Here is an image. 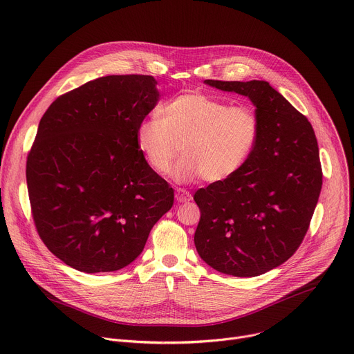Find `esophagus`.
<instances>
[{"label":"esophagus","mask_w":354,"mask_h":354,"mask_svg":"<svg viewBox=\"0 0 354 354\" xmlns=\"http://www.w3.org/2000/svg\"><path fill=\"white\" fill-rule=\"evenodd\" d=\"M175 197H176V200L179 201V203H186V201L192 200V194L187 190H185V189H176Z\"/></svg>","instance_id":"1"}]
</instances>
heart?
Returning <instances> with one entry per match:
<instances>
[{"mask_svg": "<svg viewBox=\"0 0 354 354\" xmlns=\"http://www.w3.org/2000/svg\"><path fill=\"white\" fill-rule=\"evenodd\" d=\"M258 137L254 109L205 93L174 97L161 108V118L149 116L137 129L138 149L160 175L171 171L182 148L185 156L174 169L178 182L227 180L248 161Z\"/></svg>", "mask_w": 354, "mask_h": 354, "instance_id": "b5f03b06", "label": "heart"}]
</instances>
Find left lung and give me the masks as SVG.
I'll return each mask as SVG.
<instances>
[{"mask_svg": "<svg viewBox=\"0 0 354 354\" xmlns=\"http://www.w3.org/2000/svg\"><path fill=\"white\" fill-rule=\"evenodd\" d=\"M205 84L246 96L259 137L235 175L194 193L196 250L220 273L255 277L290 259L308 231L322 187L317 137L308 119L268 81Z\"/></svg>", "mask_w": 354, "mask_h": 354, "instance_id": "left-lung-1", "label": "left lung"}]
</instances>
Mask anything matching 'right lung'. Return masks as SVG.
<instances>
[{
	"instance_id": "add662e5",
	"label": "right lung",
	"mask_w": 354,
	"mask_h": 354,
	"mask_svg": "<svg viewBox=\"0 0 354 354\" xmlns=\"http://www.w3.org/2000/svg\"><path fill=\"white\" fill-rule=\"evenodd\" d=\"M160 100L151 75H106L57 97L26 162L36 230L55 257L85 273L138 258L174 189L149 168L137 129Z\"/></svg>"
}]
</instances>
